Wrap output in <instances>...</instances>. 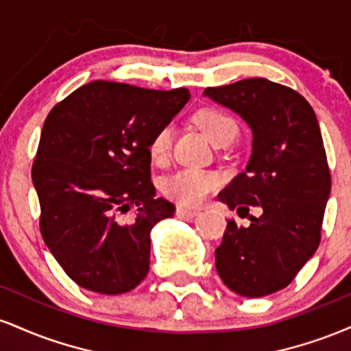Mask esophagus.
<instances>
[{
    "instance_id": "1",
    "label": "esophagus",
    "mask_w": 351,
    "mask_h": 351,
    "mask_svg": "<svg viewBox=\"0 0 351 351\" xmlns=\"http://www.w3.org/2000/svg\"><path fill=\"white\" fill-rule=\"evenodd\" d=\"M198 215H199V211H196V209L176 206V216L183 217V219H193V217H196Z\"/></svg>"
}]
</instances>
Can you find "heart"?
<instances>
[{"label": "heart", "instance_id": "b5f03b06", "mask_svg": "<svg viewBox=\"0 0 351 351\" xmlns=\"http://www.w3.org/2000/svg\"><path fill=\"white\" fill-rule=\"evenodd\" d=\"M195 122L206 134L216 147L232 143L239 135V127L231 115L217 107L199 108L195 114ZM173 140L171 125H163L152 136L148 152L152 158L160 162L170 153ZM221 184L219 175L196 168H181L168 176L163 183V191L168 198L184 206H198Z\"/></svg>", "mask_w": 351, "mask_h": 351}]
</instances>
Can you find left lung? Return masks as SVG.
<instances>
[{
  "instance_id": "obj_1",
  "label": "left lung",
  "mask_w": 351,
  "mask_h": 351,
  "mask_svg": "<svg viewBox=\"0 0 351 351\" xmlns=\"http://www.w3.org/2000/svg\"><path fill=\"white\" fill-rule=\"evenodd\" d=\"M252 130L247 167L219 193L229 209L249 215L247 228L228 221L216 271L232 292L264 297L287 287L320 244L332 188L313 108L299 92L263 77L204 88Z\"/></svg>"
}]
</instances>
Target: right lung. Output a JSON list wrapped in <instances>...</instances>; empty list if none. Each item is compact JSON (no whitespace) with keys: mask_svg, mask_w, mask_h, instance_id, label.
Returning a JSON list of instances; mask_svg holds the SVG:
<instances>
[{"mask_svg":"<svg viewBox=\"0 0 351 351\" xmlns=\"http://www.w3.org/2000/svg\"><path fill=\"white\" fill-rule=\"evenodd\" d=\"M189 100L188 88L152 90L94 80L47 115L33 165L41 234L75 284L117 295L150 269V231L175 215L155 198L152 136ZM132 207V223L118 217Z\"/></svg>","mask_w":351,"mask_h":351,"instance_id":"1","label":"right lung"}]
</instances>
